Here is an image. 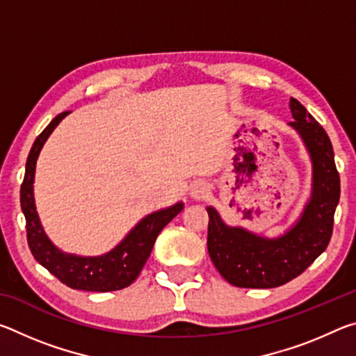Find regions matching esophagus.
Here are the masks:
<instances>
[{"instance_id": "obj_1", "label": "esophagus", "mask_w": 356, "mask_h": 356, "mask_svg": "<svg viewBox=\"0 0 356 356\" xmlns=\"http://www.w3.org/2000/svg\"><path fill=\"white\" fill-rule=\"evenodd\" d=\"M210 193V186L206 182V180H196L195 184L191 185V190H190V195L193 200H204L207 195Z\"/></svg>"}]
</instances>
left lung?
I'll return each mask as SVG.
<instances>
[{
  "label": "left lung",
  "mask_w": 356,
  "mask_h": 356,
  "mask_svg": "<svg viewBox=\"0 0 356 356\" xmlns=\"http://www.w3.org/2000/svg\"><path fill=\"white\" fill-rule=\"evenodd\" d=\"M298 131L312 161V191L297 222L286 234L267 238L243 227L227 226L213 207H207V250L216 270L229 284L272 289L305 272L327 250L333 234L341 180L327 131L297 99H291Z\"/></svg>",
  "instance_id": "obj_1"
}]
</instances>
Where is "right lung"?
Returning a JSON list of instances; mask_svg holds the SVG:
<instances>
[{"label": "right lung", "mask_w": 356, "mask_h": 356, "mask_svg": "<svg viewBox=\"0 0 356 356\" xmlns=\"http://www.w3.org/2000/svg\"><path fill=\"white\" fill-rule=\"evenodd\" d=\"M64 111L47 125L45 130L35 138L26 160L25 179L20 188V204L23 215L26 218V237L33 256L42 267H45L51 275L72 289L88 292H111L130 286L146 264L150 251L159 234L174 216L182 212L184 202L156 210L147 215L131 229L122 242L110 252L94 257H83L67 254L58 250L47 237L44 227L40 225L39 215L34 204V172L35 161L40 154L47 138L56 129V125L67 116Z\"/></svg>", "instance_id": "add662e5"}]
</instances>
